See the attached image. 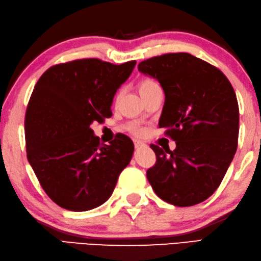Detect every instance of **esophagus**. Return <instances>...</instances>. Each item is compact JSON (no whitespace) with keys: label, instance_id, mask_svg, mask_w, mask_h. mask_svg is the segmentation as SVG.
Segmentation results:
<instances>
[{"label":"esophagus","instance_id":"34e87169","mask_svg":"<svg viewBox=\"0 0 261 261\" xmlns=\"http://www.w3.org/2000/svg\"><path fill=\"white\" fill-rule=\"evenodd\" d=\"M134 145H135V149H141V147H143L145 144L143 143V142L141 141H134Z\"/></svg>","mask_w":261,"mask_h":261}]
</instances>
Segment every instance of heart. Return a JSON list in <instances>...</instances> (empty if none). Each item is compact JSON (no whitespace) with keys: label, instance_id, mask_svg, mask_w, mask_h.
I'll return each mask as SVG.
<instances>
[{"label":"heart","instance_id":"1","mask_svg":"<svg viewBox=\"0 0 261 261\" xmlns=\"http://www.w3.org/2000/svg\"><path fill=\"white\" fill-rule=\"evenodd\" d=\"M158 87V84L154 81L150 80V78H144L142 80L139 84V90H140V94H144V93L149 92L153 88ZM127 129H128L132 134H134L136 136H143L145 134V128L139 122H130V124L127 126Z\"/></svg>","mask_w":261,"mask_h":261}]
</instances>
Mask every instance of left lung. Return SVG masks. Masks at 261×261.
<instances>
[{
	"label": "left lung",
	"instance_id": "1",
	"mask_svg": "<svg viewBox=\"0 0 261 261\" xmlns=\"http://www.w3.org/2000/svg\"><path fill=\"white\" fill-rule=\"evenodd\" d=\"M165 92L159 120L176 142L170 151L151 144L156 161L146 177L155 194L177 207L207 200L232 162L239 139L234 88L218 68L190 53H167L139 63Z\"/></svg>",
	"mask_w": 261,
	"mask_h": 261
}]
</instances>
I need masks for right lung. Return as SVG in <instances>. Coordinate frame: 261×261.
I'll use <instances>...</instances> for the list:
<instances>
[{
    "mask_svg": "<svg viewBox=\"0 0 261 261\" xmlns=\"http://www.w3.org/2000/svg\"><path fill=\"white\" fill-rule=\"evenodd\" d=\"M135 65L73 60L48 68L34 87L24 117L27 159L61 208L86 211L103 204L128 166L129 137L119 134L109 145L100 144L91 125L112 115L116 92Z\"/></svg>",
    "mask_w": 261,
    "mask_h": 261,
    "instance_id": "add662e5",
    "label": "right lung"
}]
</instances>
